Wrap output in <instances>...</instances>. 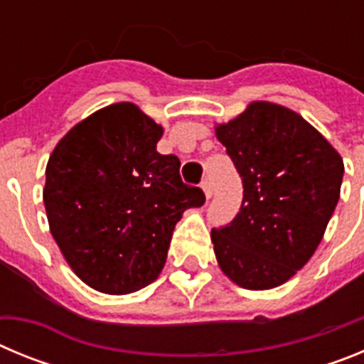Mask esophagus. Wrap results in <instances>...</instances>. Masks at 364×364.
<instances>
[{
	"label": "esophagus",
	"instance_id": "34e87169",
	"mask_svg": "<svg viewBox=\"0 0 364 364\" xmlns=\"http://www.w3.org/2000/svg\"><path fill=\"white\" fill-rule=\"evenodd\" d=\"M200 188H202V191H204L205 198H210V197H211V193H213V184H211V180H210V178H204V180H202Z\"/></svg>",
	"mask_w": 364,
	"mask_h": 364
}]
</instances>
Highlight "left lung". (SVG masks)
I'll use <instances>...</instances> for the list:
<instances>
[{"label": "left lung", "instance_id": "8db88e82", "mask_svg": "<svg viewBox=\"0 0 364 364\" xmlns=\"http://www.w3.org/2000/svg\"><path fill=\"white\" fill-rule=\"evenodd\" d=\"M242 178L240 211L211 231L220 269L246 290L284 284L323 240L339 202L345 164L301 114L272 102H252L215 125Z\"/></svg>", "mask_w": 364, "mask_h": 364}]
</instances>
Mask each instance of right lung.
Masks as SVG:
<instances>
[{
    "mask_svg": "<svg viewBox=\"0 0 364 364\" xmlns=\"http://www.w3.org/2000/svg\"><path fill=\"white\" fill-rule=\"evenodd\" d=\"M164 129L138 105L92 112L58 142L45 169L50 233L73 272L109 295L159 277L173 230L200 188L180 178V160L160 154Z\"/></svg>",
    "mask_w": 364,
    "mask_h": 364,
    "instance_id": "obj_1",
    "label": "right lung"
}]
</instances>
